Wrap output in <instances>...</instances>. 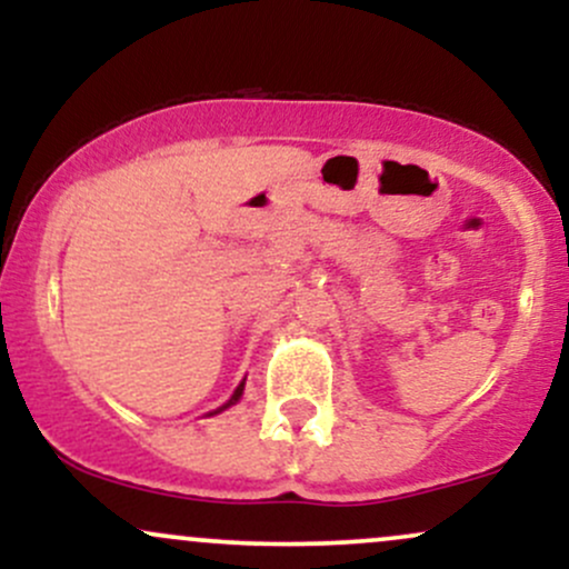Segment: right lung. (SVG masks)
Returning a JSON list of instances; mask_svg holds the SVG:
<instances>
[{
  "label": "right lung",
  "mask_w": 569,
  "mask_h": 569,
  "mask_svg": "<svg viewBox=\"0 0 569 569\" xmlns=\"http://www.w3.org/2000/svg\"><path fill=\"white\" fill-rule=\"evenodd\" d=\"M243 385H246V382H240V385H238V388H234V393H232V398H230V401H227V403H224V407H219L217 411H211V415H219V411L230 409V407H232V403H238V401H240V396H243Z\"/></svg>",
  "instance_id": "1"
}]
</instances>
